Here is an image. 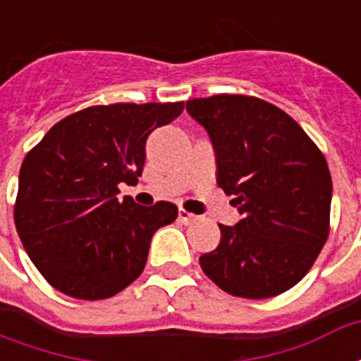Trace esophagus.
Listing matches in <instances>:
<instances>
[{
	"instance_id": "1",
	"label": "esophagus",
	"mask_w": 361,
	"mask_h": 361,
	"mask_svg": "<svg viewBox=\"0 0 361 361\" xmlns=\"http://www.w3.org/2000/svg\"><path fill=\"white\" fill-rule=\"evenodd\" d=\"M178 216H180V220L183 222V224H193L197 220L195 214H191V212L183 211V209H180V212H178Z\"/></svg>"
}]
</instances>
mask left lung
Instances as JSON below:
<instances>
[{"instance_id":"8db88e82","label":"left lung","mask_w":361,"mask_h":361,"mask_svg":"<svg viewBox=\"0 0 361 361\" xmlns=\"http://www.w3.org/2000/svg\"><path fill=\"white\" fill-rule=\"evenodd\" d=\"M216 157V183L235 195V226L220 224V243L201 269L238 298H272L307 274L329 235L333 181L325 157L276 106L242 94L188 100Z\"/></svg>"}]
</instances>
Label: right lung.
<instances>
[{
	"instance_id": "obj_1",
	"label": "right lung",
	"mask_w": 361,
	"mask_h": 361,
	"mask_svg": "<svg viewBox=\"0 0 361 361\" xmlns=\"http://www.w3.org/2000/svg\"><path fill=\"white\" fill-rule=\"evenodd\" d=\"M183 102L90 106L61 119L28 152L19 172L15 226L44 279L77 300L111 298L139 279L158 228L178 207H141L119 183H137L145 145Z\"/></svg>"
}]
</instances>
